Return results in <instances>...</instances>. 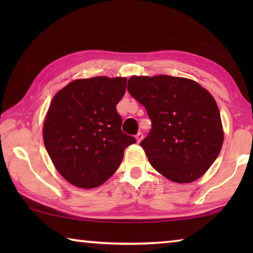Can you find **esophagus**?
Wrapping results in <instances>:
<instances>
[{
	"label": "esophagus",
	"mask_w": 253,
	"mask_h": 253,
	"mask_svg": "<svg viewBox=\"0 0 253 253\" xmlns=\"http://www.w3.org/2000/svg\"><path fill=\"white\" fill-rule=\"evenodd\" d=\"M142 139H143V134H142V132H138V134L136 135V140H137V143H140V142H142Z\"/></svg>",
	"instance_id": "1"
}]
</instances>
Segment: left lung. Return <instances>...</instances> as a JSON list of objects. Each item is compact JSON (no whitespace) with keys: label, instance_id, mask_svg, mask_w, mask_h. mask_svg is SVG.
Segmentation results:
<instances>
[{"label":"left lung","instance_id":"8db88e82","mask_svg":"<svg viewBox=\"0 0 253 253\" xmlns=\"http://www.w3.org/2000/svg\"><path fill=\"white\" fill-rule=\"evenodd\" d=\"M127 89L152 121L140 146L153 168L176 183L202 176L220 154L224 136L211 93L193 80L166 75L132 76Z\"/></svg>","mask_w":253,"mask_h":253}]
</instances>
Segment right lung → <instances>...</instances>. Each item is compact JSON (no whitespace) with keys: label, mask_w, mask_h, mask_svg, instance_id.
I'll use <instances>...</instances> for the list:
<instances>
[{"label":"right lung","mask_w":253,"mask_h":253,"mask_svg":"<svg viewBox=\"0 0 253 253\" xmlns=\"http://www.w3.org/2000/svg\"><path fill=\"white\" fill-rule=\"evenodd\" d=\"M126 78L93 77L71 81L55 93L43 124L46 152L72 185L93 188L116 172L134 137L122 131L116 105Z\"/></svg>","instance_id":"right-lung-1"}]
</instances>
